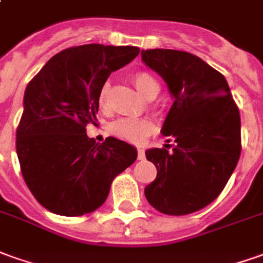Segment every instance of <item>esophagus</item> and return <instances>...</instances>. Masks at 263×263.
Wrapping results in <instances>:
<instances>
[{
	"mask_svg": "<svg viewBox=\"0 0 263 263\" xmlns=\"http://www.w3.org/2000/svg\"><path fill=\"white\" fill-rule=\"evenodd\" d=\"M137 159H139V160H143V159H144V150L137 149Z\"/></svg>",
	"mask_w": 263,
	"mask_h": 263,
	"instance_id": "34e87169",
	"label": "esophagus"
}]
</instances>
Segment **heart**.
Masks as SVG:
<instances>
[{
    "instance_id": "1",
    "label": "heart",
    "mask_w": 263,
    "mask_h": 263,
    "mask_svg": "<svg viewBox=\"0 0 263 263\" xmlns=\"http://www.w3.org/2000/svg\"><path fill=\"white\" fill-rule=\"evenodd\" d=\"M133 83L146 99H155L160 91V86L157 80L146 71H137L133 76ZM97 103L101 110H107L110 107V84L108 83H106L100 88ZM153 130H155V124L149 119H119L110 126V132L116 137L130 143H142Z\"/></svg>"
}]
</instances>
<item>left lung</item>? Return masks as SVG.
<instances>
[{"label": "left lung", "mask_w": 263, "mask_h": 263, "mask_svg": "<svg viewBox=\"0 0 263 263\" xmlns=\"http://www.w3.org/2000/svg\"><path fill=\"white\" fill-rule=\"evenodd\" d=\"M142 59L175 97L162 133L176 143L146 152L157 176L144 195L164 215H189L220 195L238 164L239 108L225 77L196 55L155 48L142 50Z\"/></svg>", "instance_id": "obj_1"}]
</instances>
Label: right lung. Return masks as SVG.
<instances>
[{"mask_svg":"<svg viewBox=\"0 0 263 263\" xmlns=\"http://www.w3.org/2000/svg\"><path fill=\"white\" fill-rule=\"evenodd\" d=\"M132 45L86 44L55 54L24 94L17 127L21 173L38 203L61 216H83L106 202L114 177L137 159L116 137L99 144L86 127L96 124L99 91L108 76L139 55Z\"/></svg>","mask_w":263,"mask_h":263,"instance_id":"1","label":"right lung"}]
</instances>
